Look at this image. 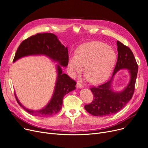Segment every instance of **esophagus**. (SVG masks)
Instances as JSON below:
<instances>
[{
	"label": "esophagus",
	"mask_w": 148,
	"mask_h": 148,
	"mask_svg": "<svg viewBox=\"0 0 148 148\" xmlns=\"http://www.w3.org/2000/svg\"><path fill=\"white\" fill-rule=\"evenodd\" d=\"M76 86H77V88H84V86H83V85H82L80 82H77V85H76Z\"/></svg>",
	"instance_id": "1"
}]
</instances>
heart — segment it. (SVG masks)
<instances>
[{
	"instance_id": "heart-1",
	"label": "heart",
	"mask_w": 148,
	"mask_h": 148,
	"mask_svg": "<svg viewBox=\"0 0 148 148\" xmlns=\"http://www.w3.org/2000/svg\"><path fill=\"white\" fill-rule=\"evenodd\" d=\"M116 59V52L111 47L101 42H89L77 47L76 56L69 57L68 69L75 77L83 72L85 66L87 79L99 84L108 77Z\"/></svg>"
}]
</instances>
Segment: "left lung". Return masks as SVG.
I'll use <instances>...</instances> for the list:
<instances>
[{
	"label": "left lung",
	"instance_id": "8db88e82",
	"mask_svg": "<svg viewBox=\"0 0 148 148\" xmlns=\"http://www.w3.org/2000/svg\"><path fill=\"white\" fill-rule=\"evenodd\" d=\"M118 58L112 76L106 83L90 88L94 99L85 106V109L95 116H107L122 110L132 99L137 77L138 65L132 50L119 41H117ZM129 70L131 80L128 86L121 92H115L111 88L113 76L121 69Z\"/></svg>",
	"mask_w": 148,
	"mask_h": 148
}]
</instances>
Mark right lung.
Returning a JSON list of instances; mask_svg holds the SVG:
<instances>
[{
  "label": "right lung",
  "instance_id": "1",
  "mask_svg": "<svg viewBox=\"0 0 148 148\" xmlns=\"http://www.w3.org/2000/svg\"><path fill=\"white\" fill-rule=\"evenodd\" d=\"M44 55L63 67L68 64L69 56L67 47H64L56 35L52 33H38L22 41L15 53L14 62L27 56ZM57 77L54 90L49 103L40 110H31L22 106L15 93L18 104L30 114L45 117L56 114L62 107L63 99L66 94L76 89V82L67 74L62 73L61 66L57 65Z\"/></svg>",
  "mask_w": 148,
  "mask_h": 148
}]
</instances>
